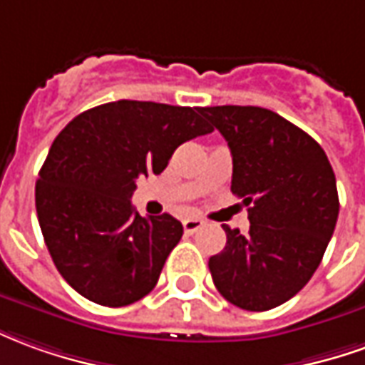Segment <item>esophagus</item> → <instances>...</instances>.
<instances>
[{"label": "esophagus", "mask_w": 365, "mask_h": 365, "mask_svg": "<svg viewBox=\"0 0 365 365\" xmlns=\"http://www.w3.org/2000/svg\"><path fill=\"white\" fill-rule=\"evenodd\" d=\"M182 226H185V234H195V232L202 228L204 222L200 218H187L182 222Z\"/></svg>", "instance_id": "esophagus-1"}]
</instances>
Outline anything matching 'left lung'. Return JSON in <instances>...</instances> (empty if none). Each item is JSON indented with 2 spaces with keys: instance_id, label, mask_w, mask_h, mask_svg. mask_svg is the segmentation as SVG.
Returning a JSON list of instances; mask_svg holds the SVG:
<instances>
[{
  "instance_id": "1",
  "label": "left lung",
  "mask_w": 365,
  "mask_h": 365,
  "mask_svg": "<svg viewBox=\"0 0 365 365\" xmlns=\"http://www.w3.org/2000/svg\"><path fill=\"white\" fill-rule=\"evenodd\" d=\"M232 151V192L244 198L250 234L224 226L226 247L208 261L220 294L245 311H269L311 281L338 220L327 153L309 133L257 106L200 110Z\"/></svg>"
}]
</instances>
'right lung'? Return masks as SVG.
Returning <instances> with one entry per match:
<instances>
[{"mask_svg": "<svg viewBox=\"0 0 365 365\" xmlns=\"http://www.w3.org/2000/svg\"><path fill=\"white\" fill-rule=\"evenodd\" d=\"M200 110L118 100L76 115L53 141L35 187L38 226L58 273L88 301L125 307L157 285L182 224L139 216L131 195L178 145L214 131Z\"/></svg>", "mask_w": 365, "mask_h": 365, "instance_id": "add662e5", "label": "right lung"}]
</instances>
